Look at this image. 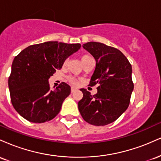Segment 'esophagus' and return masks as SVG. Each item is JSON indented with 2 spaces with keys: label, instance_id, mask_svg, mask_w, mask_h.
Instances as JSON below:
<instances>
[{
  "label": "esophagus",
  "instance_id": "esophagus-1",
  "mask_svg": "<svg viewBox=\"0 0 161 161\" xmlns=\"http://www.w3.org/2000/svg\"><path fill=\"white\" fill-rule=\"evenodd\" d=\"M75 91H76V88H74V87H72V88H71V92H72V93L75 92Z\"/></svg>",
  "mask_w": 161,
  "mask_h": 161
}]
</instances>
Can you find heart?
Segmentation results:
<instances>
[{"label": "heart", "mask_w": 161, "mask_h": 161, "mask_svg": "<svg viewBox=\"0 0 161 161\" xmlns=\"http://www.w3.org/2000/svg\"><path fill=\"white\" fill-rule=\"evenodd\" d=\"M90 59H92V57L91 56H89V55H86V54L82 55V56L81 57V61H82V64H84L85 63H86V61H88V60H90ZM65 64H66V62H65ZM67 80L69 81V82H70L71 84H73V85L78 84V80H77L75 77L71 76V75H69V76L67 77Z\"/></svg>", "instance_id": "b5f03b06"}]
</instances>
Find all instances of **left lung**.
I'll list each match as a JSON object with an SVG mask.
<instances>
[{
	"label": "left lung",
	"instance_id": "8db88e82",
	"mask_svg": "<svg viewBox=\"0 0 161 161\" xmlns=\"http://www.w3.org/2000/svg\"><path fill=\"white\" fill-rule=\"evenodd\" d=\"M95 57L96 66L90 86L97 85V92L92 95L80 89L82 98L78 108L85 121L94 125H105L117 119L128 108L134 84L132 66L119 50L100 42L82 45Z\"/></svg>",
	"mask_w": 161,
	"mask_h": 161
}]
</instances>
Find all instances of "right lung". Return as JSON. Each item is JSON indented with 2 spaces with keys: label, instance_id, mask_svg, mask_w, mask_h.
<instances>
[{
  "label": "right lung",
  "instance_id": "1",
  "mask_svg": "<svg viewBox=\"0 0 161 161\" xmlns=\"http://www.w3.org/2000/svg\"><path fill=\"white\" fill-rule=\"evenodd\" d=\"M80 47V44L47 42L29 46L15 57L8 86L11 103L18 114L36 123L51 120L59 114L71 88L61 82L51 90L48 79Z\"/></svg>",
  "mask_w": 161,
  "mask_h": 161
}]
</instances>
